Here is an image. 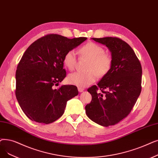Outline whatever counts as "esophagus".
I'll use <instances>...</instances> for the list:
<instances>
[{
  "instance_id": "1",
  "label": "esophagus",
  "mask_w": 158,
  "mask_h": 158,
  "mask_svg": "<svg viewBox=\"0 0 158 158\" xmlns=\"http://www.w3.org/2000/svg\"><path fill=\"white\" fill-rule=\"evenodd\" d=\"M85 90V89L83 88H81V87H78V91L79 92H83Z\"/></svg>"
}]
</instances>
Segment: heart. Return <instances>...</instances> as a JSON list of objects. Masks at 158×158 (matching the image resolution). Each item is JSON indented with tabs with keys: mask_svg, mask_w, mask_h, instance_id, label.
I'll return each mask as SVG.
<instances>
[{
	"mask_svg": "<svg viewBox=\"0 0 158 158\" xmlns=\"http://www.w3.org/2000/svg\"><path fill=\"white\" fill-rule=\"evenodd\" d=\"M79 53L83 57L89 59L86 72H75L68 77L69 83L79 87H85L93 83L99 76H104L112 66V59L109 54L105 52L103 48L94 43H88L82 46ZM76 54L73 50L66 53L63 62L64 65L72 70L76 64Z\"/></svg>",
	"mask_w": 158,
	"mask_h": 158,
	"instance_id": "1",
	"label": "heart"
}]
</instances>
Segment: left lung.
Returning <instances> with one entry per match:
<instances>
[{
	"mask_svg": "<svg viewBox=\"0 0 158 158\" xmlns=\"http://www.w3.org/2000/svg\"><path fill=\"white\" fill-rule=\"evenodd\" d=\"M92 39L108 48L112 63L98 86L88 89L92 98L85 106L86 114L98 125L109 127L131 112L141 91L142 68L132 48L123 40L111 37ZM98 88L102 93L97 92Z\"/></svg>",
	"mask_w": 158,
	"mask_h": 158,
	"instance_id": "1",
	"label": "left lung"
}]
</instances>
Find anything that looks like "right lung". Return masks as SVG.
<instances>
[{
	"mask_svg": "<svg viewBox=\"0 0 158 158\" xmlns=\"http://www.w3.org/2000/svg\"><path fill=\"white\" fill-rule=\"evenodd\" d=\"M86 39L50 34L35 40L25 51L16 71L15 95L30 119L44 124L54 122L64 114L67 101L78 95L74 85L55 86L66 77V53Z\"/></svg>",
	"mask_w": 158,
	"mask_h": 158,
	"instance_id": "right-lung-1",
	"label": "right lung"
}]
</instances>
